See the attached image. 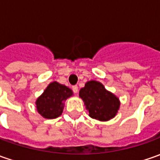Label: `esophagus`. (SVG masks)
Instances as JSON below:
<instances>
[{
  "mask_svg": "<svg viewBox=\"0 0 160 160\" xmlns=\"http://www.w3.org/2000/svg\"><path fill=\"white\" fill-rule=\"evenodd\" d=\"M72 90H73V92H74V93H77V92H78V90H79V88H78V86L77 85L72 86Z\"/></svg>",
  "mask_w": 160,
  "mask_h": 160,
  "instance_id": "obj_1",
  "label": "esophagus"
}]
</instances>
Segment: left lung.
<instances>
[{
    "label": "left lung",
    "mask_w": 160,
    "mask_h": 160,
    "mask_svg": "<svg viewBox=\"0 0 160 160\" xmlns=\"http://www.w3.org/2000/svg\"><path fill=\"white\" fill-rule=\"evenodd\" d=\"M80 97L91 118L100 121H107L114 118L118 112L120 102L112 92L105 89L101 82L88 81L80 90Z\"/></svg>",
    "instance_id": "left-lung-1"
}]
</instances>
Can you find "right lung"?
Segmentation results:
<instances>
[{"label": "right lung", "instance_id": "1", "mask_svg": "<svg viewBox=\"0 0 160 160\" xmlns=\"http://www.w3.org/2000/svg\"><path fill=\"white\" fill-rule=\"evenodd\" d=\"M73 95L71 88L57 81L48 86L41 97L36 100L38 112L45 118H56L63 112L64 101Z\"/></svg>", "mask_w": 160, "mask_h": 160}]
</instances>
